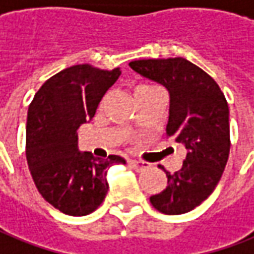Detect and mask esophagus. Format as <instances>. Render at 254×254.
I'll use <instances>...</instances> for the list:
<instances>
[{
  "label": "esophagus",
  "mask_w": 254,
  "mask_h": 254,
  "mask_svg": "<svg viewBox=\"0 0 254 254\" xmlns=\"http://www.w3.org/2000/svg\"><path fill=\"white\" fill-rule=\"evenodd\" d=\"M129 165H130V167H132L134 171H137V172H140V171H146L150 167L149 163H143V161H134V160H132V161L129 163Z\"/></svg>",
  "instance_id": "esophagus-1"
}]
</instances>
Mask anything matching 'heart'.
<instances>
[{"label":"heart","instance_id":"b5f03b06","mask_svg":"<svg viewBox=\"0 0 254 254\" xmlns=\"http://www.w3.org/2000/svg\"><path fill=\"white\" fill-rule=\"evenodd\" d=\"M156 87L157 86H154V84H147V83L137 84V86H136V89H134V96L141 94V93H144V91L151 90V89H156Z\"/></svg>","mask_w":254,"mask_h":254}]
</instances>
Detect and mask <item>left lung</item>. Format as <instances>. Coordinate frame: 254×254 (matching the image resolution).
<instances>
[{
	"label": "left lung",
	"mask_w": 254,
	"mask_h": 254,
	"mask_svg": "<svg viewBox=\"0 0 254 254\" xmlns=\"http://www.w3.org/2000/svg\"><path fill=\"white\" fill-rule=\"evenodd\" d=\"M129 66L167 87L170 120L167 136L184 143L188 154L182 168L165 171L168 185L150 197L160 213L177 215L197 207L221 179L231 149L229 108L220 86L185 58L139 60Z\"/></svg>",
	"instance_id": "8db88e82"
}]
</instances>
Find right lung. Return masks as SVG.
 Segmentation results:
<instances>
[{"mask_svg": "<svg viewBox=\"0 0 254 254\" xmlns=\"http://www.w3.org/2000/svg\"><path fill=\"white\" fill-rule=\"evenodd\" d=\"M120 75V68L73 65L50 77L29 105L27 165L39 193L61 213L73 217L93 213L108 190L107 170L125 164L120 156L100 160L77 150L76 130L94 117Z\"/></svg>", "mask_w": 254, "mask_h": 254, "instance_id": "add662e5", "label": "right lung"}]
</instances>
